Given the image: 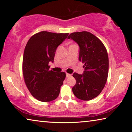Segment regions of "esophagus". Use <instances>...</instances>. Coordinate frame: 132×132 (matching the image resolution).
<instances>
[{"instance_id": "1", "label": "esophagus", "mask_w": 132, "mask_h": 132, "mask_svg": "<svg viewBox=\"0 0 132 132\" xmlns=\"http://www.w3.org/2000/svg\"><path fill=\"white\" fill-rule=\"evenodd\" d=\"M66 77H71V76H72V75H71V74H69V73H67L66 74Z\"/></svg>"}]
</instances>
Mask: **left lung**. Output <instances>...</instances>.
I'll return each mask as SVG.
<instances>
[{
    "mask_svg": "<svg viewBox=\"0 0 132 132\" xmlns=\"http://www.w3.org/2000/svg\"><path fill=\"white\" fill-rule=\"evenodd\" d=\"M68 39L73 40L79 45V60L85 64L83 74H73L76 81L72 88L73 93L79 99H93L101 93L107 81V51L102 42L88 32L72 33Z\"/></svg>",
    "mask_w": 132,
    "mask_h": 132,
    "instance_id": "1",
    "label": "left lung"
}]
</instances>
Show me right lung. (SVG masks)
Segmentation results:
<instances>
[{"mask_svg": "<svg viewBox=\"0 0 132 132\" xmlns=\"http://www.w3.org/2000/svg\"><path fill=\"white\" fill-rule=\"evenodd\" d=\"M68 35L43 31L32 36L26 44L23 74L29 92L39 101L51 102L59 95L66 73L49 70L48 64L53 62L57 47Z\"/></svg>", "mask_w": 132, "mask_h": 132, "instance_id": "right-lung-1", "label": "right lung"}]
</instances>
